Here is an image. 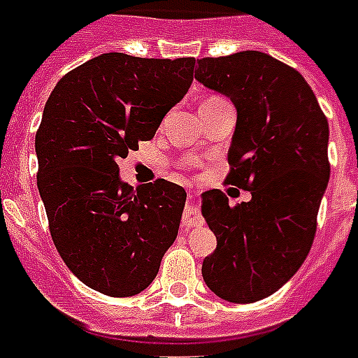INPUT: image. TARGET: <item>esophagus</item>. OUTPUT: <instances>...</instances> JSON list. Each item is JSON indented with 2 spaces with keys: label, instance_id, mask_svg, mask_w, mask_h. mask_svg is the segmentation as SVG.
<instances>
[{
  "label": "esophagus",
  "instance_id": "34e87169",
  "mask_svg": "<svg viewBox=\"0 0 358 358\" xmlns=\"http://www.w3.org/2000/svg\"><path fill=\"white\" fill-rule=\"evenodd\" d=\"M196 198V194H189V206L185 207L184 211V218H182V227L184 229H191V227H194V225L202 224V218H200V215H198V209L196 206L193 203V200Z\"/></svg>",
  "mask_w": 358,
  "mask_h": 358
}]
</instances>
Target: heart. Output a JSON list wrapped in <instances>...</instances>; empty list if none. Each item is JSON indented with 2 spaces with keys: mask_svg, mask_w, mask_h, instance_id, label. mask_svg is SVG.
Instances as JSON below:
<instances>
[{
  "mask_svg": "<svg viewBox=\"0 0 358 358\" xmlns=\"http://www.w3.org/2000/svg\"><path fill=\"white\" fill-rule=\"evenodd\" d=\"M218 100H222V98H218V96H209V98H206L202 103H211V101H218Z\"/></svg>",
  "mask_w": 358,
  "mask_h": 358,
  "instance_id": "1",
  "label": "heart"
}]
</instances>
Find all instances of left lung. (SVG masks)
Listing matches in <instances>:
<instances>
[{"label": "left lung", "mask_w": 358, "mask_h": 358, "mask_svg": "<svg viewBox=\"0 0 358 358\" xmlns=\"http://www.w3.org/2000/svg\"><path fill=\"white\" fill-rule=\"evenodd\" d=\"M194 78L236 107L225 184L251 191L238 206L220 189L202 194L216 236L202 276L216 296L251 304L280 289L313 245L329 180L327 118L302 74L266 52L198 59Z\"/></svg>", "instance_id": "left-lung-1"}]
</instances>
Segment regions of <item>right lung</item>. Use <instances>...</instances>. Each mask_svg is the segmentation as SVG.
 Instances as JSON below:
<instances>
[{
    "label": "right lung",
    "instance_id": "right-lung-1",
    "mask_svg": "<svg viewBox=\"0 0 358 358\" xmlns=\"http://www.w3.org/2000/svg\"><path fill=\"white\" fill-rule=\"evenodd\" d=\"M194 62L101 54L67 72L45 103L36 155L50 236L69 269L103 295L145 289L178 235L184 187L158 178L134 189L118 162L152 140L193 83Z\"/></svg>",
    "mask_w": 358,
    "mask_h": 358
}]
</instances>
